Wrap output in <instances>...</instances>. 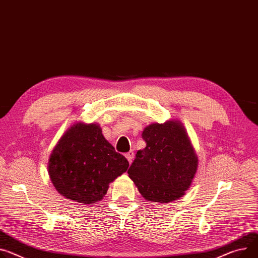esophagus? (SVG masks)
<instances>
[{
	"mask_svg": "<svg viewBox=\"0 0 258 258\" xmlns=\"http://www.w3.org/2000/svg\"><path fill=\"white\" fill-rule=\"evenodd\" d=\"M125 157L127 158V160L129 161V163H131V162H132V160H133V157H134V153H133V151H130V152L126 153V154H125Z\"/></svg>",
	"mask_w": 258,
	"mask_h": 258,
	"instance_id": "34e87169",
	"label": "esophagus"
}]
</instances>
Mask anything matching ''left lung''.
I'll list each match as a JSON object with an SVG mask.
<instances>
[{
    "label": "left lung",
    "mask_w": 258,
    "mask_h": 258,
    "mask_svg": "<svg viewBox=\"0 0 258 258\" xmlns=\"http://www.w3.org/2000/svg\"><path fill=\"white\" fill-rule=\"evenodd\" d=\"M142 136L146 148L136 153L129 177L147 201L166 204L179 200L190 187L198 166L183 124H151Z\"/></svg>",
    "instance_id": "left-lung-1"
}]
</instances>
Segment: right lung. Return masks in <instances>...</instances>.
<instances>
[{
    "instance_id": "obj_1",
    "label": "right lung",
    "mask_w": 258,
    "mask_h": 258,
    "mask_svg": "<svg viewBox=\"0 0 258 258\" xmlns=\"http://www.w3.org/2000/svg\"><path fill=\"white\" fill-rule=\"evenodd\" d=\"M126 158L115 152L97 124L76 123L57 142L48 162L56 191L74 203L101 201L109 183L128 169Z\"/></svg>"
}]
</instances>
